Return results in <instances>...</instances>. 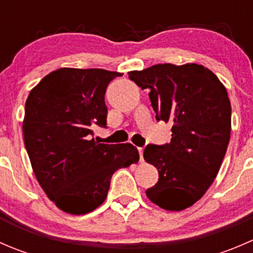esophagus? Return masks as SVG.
Wrapping results in <instances>:
<instances>
[{"mask_svg":"<svg viewBox=\"0 0 253 253\" xmlns=\"http://www.w3.org/2000/svg\"><path fill=\"white\" fill-rule=\"evenodd\" d=\"M138 153H139V160L143 162V148H138Z\"/></svg>","mask_w":253,"mask_h":253,"instance_id":"34e87169","label":"esophagus"}]
</instances>
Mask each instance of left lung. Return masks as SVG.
Segmentation results:
<instances>
[{
	"instance_id": "1",
	"label": "left lung",
	"mask_w": 253,
	"mask_h": 253,
	"mask_svg": "<svg viewBox=\"0 0 253 253\" xmlns=\"http://www.w3.org/2000/svg\"><path fill=\"white\" fill-rule=\"evenodd\" d=\"M129 79L149 90L158 121L171 122V141L148 144L143 157L159 180L147 197L167 211H182L206 193L220 169L231 131L225 86L202 65L171 63L132 71Z\"/></svg>"
}]
</instances>
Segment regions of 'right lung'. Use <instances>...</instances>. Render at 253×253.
I'll return each mask as SVG.
<instances>
[{
	"mask_svg": "<svg viewBox=\"0 0 253 253\" xmlns=\"http://www.w3.org/2000/svg\"><path fill=\"white\" fill-rule=\"evenodd\" d=\"M121 73L100 68H60L32 89L23 121L24 144L47 197L63 211L85 214L105 201L116 170L139 160L129 143L95 142L106 128L105 93Z\"/></svg>",
	"mask_w": 253,
	"mask_h": 253,
	"instance_id": "obj_1",
	"label": "right lung"
}]
</instances>
